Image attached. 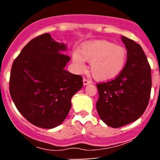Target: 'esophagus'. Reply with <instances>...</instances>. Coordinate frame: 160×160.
Here are the masks:
<instances>
[{
	"instance_id": "34e87169",
	"label": "esophagus",
	"mask_w": 160,
	"mask_h": 160,
	"mask_svg": "<svg viewBox=\"0 0 160 160\" xmlns=\"http://www.w3.org/2000/svg\"><path fill=\"white\" fill-rule=\"evenodd\" d=\"M82 81H83V85H84V86L89 85V84H90V83H91V81H90V80H87V79H85V78H84L83 80H82Z\"/></svg>"
}]
</instances>
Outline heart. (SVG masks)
Wrapping results in <instances>:
<instances>
[{
    "instance_id": "b5f03b06",
    "label": "heart",
    "mask_w": 160,
    "mask_h": 160,
    "mask_svg": "<svg viewBox=\"0 0 160 160\" xmlns=\"http://www.w3.org/2000/svg\"><path fill=\"white\" fill-rule=\"evenodd\" d=\"M127 56V50L122 46L107 40H95L81 46L72 58L78 72L85 71L84 61L90 62L92 75L100 81H109L122 73Z\"/></svg>"
}]
</instances>
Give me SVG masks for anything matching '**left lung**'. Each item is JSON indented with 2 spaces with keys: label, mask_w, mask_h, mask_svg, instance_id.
Masks as SVG:
<instances>
[{
  "label": "left lung",
  "mask_w": 160,
  "mask_h": 160,
  "mask_svg": "<svg viewBox=\"0 0 160 160\" xmlns=\"http://www.w3.org/2000/svg\"><path fill=\"white\" fill-rule=\"evenodd\" d=\"M128 56L123 71L111 81L97 84L96 109L102 120L120 128L140 118L148 107L151 91V70L138 43L121 36Z\"/></svg>",
  "instance_id": "1"
}]
</instances>
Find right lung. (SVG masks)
Segmentation results:
<instances>
[{"label":"right lung","mask_w":160,"mask_h":160,"mask_svg":"<svg viewBox=\"0 0 160 160\" xmlns=\"http://www.w3.org/2000/svg\"><path fill=\"white\" fill-rule=\"evenodd\" d=\"M67 45L46 33L31 40L11 69L10 92L16 108L28 121L43 128L63 122L71 98L82 86V78L65 69L71 58Z\"/></svg>","instance_id":"1"}]
</instances>
